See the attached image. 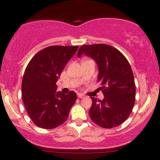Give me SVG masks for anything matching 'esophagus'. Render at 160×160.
<instances>
[{
  "label": "esophagus",
  "instance_id": "obj_1",
  "mask_svg": "<svg viewBox=\"0 0 160 160\" xmlns=\"http://www.w3.org/2000/svg\"><path fill=\"white\" fill-rule=\"evenodd\" d=\"M78 97L79 98H83L85 96L83 95V94H78Z\"/></svg>",
  "mask_w": 160,
  "mask_h": 160
}]
</instances>
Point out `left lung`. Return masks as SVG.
I'll use <instances>...</instances> for the list:
<instances>
[{
  "label": "left lung",
  "instance_id": "1",
  "mask_svg": "<svg viewBox=\"0 0 160 160\" xmlns=\"http://www.w3.org/2000/svg\"><path fill=\"white\" fill-rule=\"evenodd\" d=\"M85 54L96 62L104 98L91 97L89 111L93 122L103 128L121 125L131 114L135 100L134 75L128 61L119 50L106 44L82 46L78 57Z\"/></svg>",
  "mask_w": 160,
  "mask_h": 160
}]
</instances>
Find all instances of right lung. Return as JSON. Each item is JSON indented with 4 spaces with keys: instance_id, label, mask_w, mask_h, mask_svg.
I'll use <instances>...</instances> for the list:
<instances>
[{
    "instance_id": "add662e5",
    "label": "right lung",
    "mask_w": 160,
    "mask_h": 160,
    "mask_svg": "<svg viewBox=\"0 0 160 160\" xmlns=\"http://www.w3.org/2000/svg\"><path fill=\"white\" fill-rule=\"evenodd\" d=\"M78 46H52L32 57L25 69L22 83L23 102L36 126L53 129L67 119L77 94L56 92L59 76Z\"/></svg>"
}]
</instances>
